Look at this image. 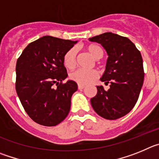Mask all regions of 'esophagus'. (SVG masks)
Instances as JSON below:
<instances>
[{"label":"esophagus","instance_id":"esophagus-1","mask_svg":"<svg viewBox=\"0 0 159 159\" xmlns=\"http://www.w3.org/2000/svg\"><path fill=\"white\" fill-rule=\"evenodd\" d=\"M84 88H85V86H84V85H81V84H79V85H78V89L79 90H83Z\"/></svg>","mask_w":159,"mask_h":159}]
</instances>
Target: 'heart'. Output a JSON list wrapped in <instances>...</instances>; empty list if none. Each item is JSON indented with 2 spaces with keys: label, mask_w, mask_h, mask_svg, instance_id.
Masks as SVG:
<instances>
[{
  "label": "heart",
  "mask_w": 159,
  "mask_h": 159,
  "mask_svg": "<svg viewBox=\"0 0 159 159\" xmlns=\"http://www.w3.org/2000/svg\"><path fill=\"white\" fill-rule=\"evenodd\" d=\"M86 50L92 55L94 59L96 60L101 58L103 54L102 49L96 44H89L86 46ZM75 63H76V51L75 49L71 48L64 54V64L67 68L72 69L75 66ZM98 75L99 74L95 70H85L80 68L72 71L70 74V78L77 84L86 85L96 80Z\"/></svg>",
  "instance_id": "obj_1"
}]
</instances>
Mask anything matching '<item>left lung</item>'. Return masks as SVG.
<instances>
[{"mask_svg":"<svg viewBox=\"0 0 159 159\" xmlns=\"http://www.w3.org/2000/svg\"><path fill=\"white\" fill-rule=\"evenodd\" d=\"M104 48L108 55L106 70L100 80L111 84L105 91L97 86V94L91 99L94 111L99 116L114 120L126 116L137 102L144 80L141 53L128 38L105 32L89 38Z\"/></svg>","mask_w":159,"mask_h":159,"instance_id":"1","label":"left lung"}]
</instances>
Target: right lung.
<instances>
[{
    "instance_id": "right-lung-1",
    "label": "right lung",
    "mask_w": 159,
    "mask_h": 159,
    "mask_svg": "<svg viewBox=\"0 0 159 159\" xmlns=\"http://www.w3.org/2000/svg\"><path fill=\"white\" fill-rule=\"evenodd\" d=\"M77 41L45 36L32 42L16 61V91L26 113L36 123L53 127L69 113L78 89L67 80L64 56Z\"/></svg>"
}]
</instances>
